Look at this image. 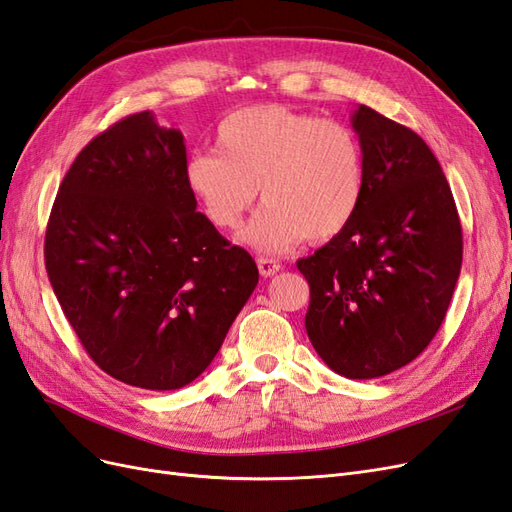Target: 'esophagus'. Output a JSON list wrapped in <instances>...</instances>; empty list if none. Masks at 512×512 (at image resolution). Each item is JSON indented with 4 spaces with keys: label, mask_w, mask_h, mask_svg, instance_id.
<instances>
[{
    "label": "esophagus",
    "mask_w": 512,
    "mask_h": 512,
    "mask_svg": "<svg viewBox=\"0 0 512 512\" xmlns=\"http://www.w3.org/2000/svg\"><path fill=\"white\" fill-rule=\"evenodd\" d=\"M280 269H282V265H280V262H277V260L265 258V256L258 258V271H260L262 277H271V275H275V273H280Z\"/></svg>",
    "instance_id": "obj_1"
}]
</instances>
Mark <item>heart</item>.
<instances>
[{
  "label": "heart",
  "instance_id": "b5f03b06",
  "mask_svg": "<svg viewBox=\"0 0 512 512\" xmlns=\"http://www.w3.org/2000/svg\"><path fill=\"white\" fill-rule=\"evenodd\" d=\"M185 183L218 230L239 228L260 188L265 205L241 241L284 252L303 237L322 243L348 228L365 194V153L342 121L256 104L220 123L218 151L194 153Z\"/></svg>",
  "mask_w": 512,
  "mask_h": 512
}]
</instances>
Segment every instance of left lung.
Segmentation results:
<instances>
[{"label": "left lung", "mask_w": 512, "mask_h": 512, "mask_svg": "<svg viewBox=\"0 0 512 512\" xmlns=\"http://www.w3.org/2000/svg\"><path fill=\"white\" fill-rule=\"evenodd\" d=\"M365 153L354 220L297 262L309 284V342L339 376L369 380L421 354L438 333L461 271L463 239L442 166L427 143L361 104Z\"/></svg>", "instance_id": "left-lung-1"}]
</instances>
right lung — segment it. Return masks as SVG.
<instances>
[{"label": "right lung", "mask_w": 512, "mask_h": 512, "mask_svg": "<svg viewBox=\"0 0 512 512\" xmlns=\"http://www.w3.org/2000/svg\"><path fill=\"white\" fill-rule=\"evenodd\" d=\"M183 134L151 111L117 121L72 162L46 226L44 262L83 348L149 391L196 380L258 284L185 183Z\"/></svg>", "instance_id": "obj_1"}]
</instances>
